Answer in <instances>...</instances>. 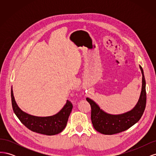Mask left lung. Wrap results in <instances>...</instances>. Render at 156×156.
Returning a JSON list of instances; mask_svg holds the SVG:
<instances>
[{"instance_id": "8db88e82", "label": "left lung", "mask_w": 156, "mask_h": 156, "mask_svg": "<svg viewBox=\"0 0 156 156\" xmlns=\"http://www.w3.org/2000/svg\"><path fill=\"white\" fill-rule=\"evenodd\" d=\"M142 88L135 106L129 111L120 115H111L103 111L97 103L88 98L87 101L91 106V120L97 131L104 135H113L127 130L135 124L143 116L146 103V81L142 67Z\"/></svg>"}]
</instances>
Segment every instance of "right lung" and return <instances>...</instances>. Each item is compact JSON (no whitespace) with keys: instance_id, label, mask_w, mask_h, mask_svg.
Wrapping results in <instances>:
<instances>
[{"instance_id":"right-lung-1","label":"right lung","mask_w":156,"mask_h":156,"mask_svg":"<svg viewBox=\"0 0 156 156\" xmlns=\"http://www.w3.org/2000/svg\"><path fill=\"white\" fill-rule=\"evenodd\" d=\"M12 105L14 113L30 130L46 135H54L62 132L66 126L68 118L72 112L73 105L68 100L58 112L50 116H36L28 114L19 107L11 89Z\"/></svg>"}]
</instances>
